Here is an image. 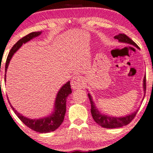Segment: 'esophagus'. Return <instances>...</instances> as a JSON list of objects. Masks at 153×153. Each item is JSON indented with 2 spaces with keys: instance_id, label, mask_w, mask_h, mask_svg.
<instances>
[{
  "instance_id": "1",
  "label": "esophagus",
  "mask_w": 153,
  "mask_h": 153,
  "mask_svg": "<svg viewBox=\"0 0 153 153\" xmlns=\"http://www.w3.org/2000/svg\"><path fill=\"white\" fill-rule=\"evenodd\" d=\"M83 79L82 77L79 75H76V76H74L72 79V81H71V85H72V88L73 89H77L80 88L83 86Z\"/></svg>"
}]
</instances>
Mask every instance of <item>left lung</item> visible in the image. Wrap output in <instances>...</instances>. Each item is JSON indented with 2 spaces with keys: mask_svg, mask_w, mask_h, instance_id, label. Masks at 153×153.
I'll return each instance as SVG.
<instances>
[{
  "mask_svg": "<svg viewBox=\"0 0 153 153\" xmlns=\"http://www.w3.org/2000/svg\"><path fill=\"white\" fill-rule=\"evenodd\" d=\"M115 39H118L119 42H125L127 44H130L131 45L135 46L136 47L139 48L138 45L136 44L134 42L129 38L128 36H127L125 34L123 33H120L118 35H116L114 37ZM143 89H144V93L146 94V75L143 79ZM88 97L90 100V102L91 104V114L92 116L94 119V120L100 125V126L104 128H118V127H121L123 126H125V125H128L129 123L131 122V120L134 118V117L137 115V113L138 111H136L133 114H129V116H126L125 117H120V118H117V117H112L109 116H106V115L102 114L100 112V111L97 109V108L95 106V104H94L92 99L91 95L88 93Z\"/></svg>",
  "mask_w": 153,
  "mask_h": 153,
  "instance_id": "8db88e82",
  "label": "left lung"
}]
</instances>
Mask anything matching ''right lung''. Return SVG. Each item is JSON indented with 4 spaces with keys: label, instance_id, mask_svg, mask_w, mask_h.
<instances>
[{
    "label": "right lung",
    "instance_id": "add662e5",
    "mask_svg": "<svg viewBox=\"0 0 153 153\" xmlns=\"http://www.w3.org/2000/svg\"><path fill=\"white\" fill-rule=\"evenodd\" d=\"M40 32H33L29 33L28 35H26L22 39H20L15 45H14L10 50L9 54H8L7 60L5 63V81L6 76V72L8 65L10 63V60L14 55V53L22 47L23 44L26 43L27 42L30 41V39L34 38L35 37H37L38 35L41 34ZM72 93V89H71L70 82L68 81L65 84L62 86L60 91H58L56 96V101H55V106H54V111L53 114L50 115L49 116L45 117V118H40V119H29L26 117L23 116L22 114L16 111V110L14 109L13 106L10 104V106L13 109L14 112L18 116V118L22 121L23 123H24L27 127L29 128L33 129L37 132L39 133H48L50 131H55L56 129H58L60 127V125L63 122L65 115L66 112V101L67 97L70 94ZM8 100V98H7Z\"/></svg>",
    "mask_w": 153,
    "mask_h": 153
}]
</instances>
